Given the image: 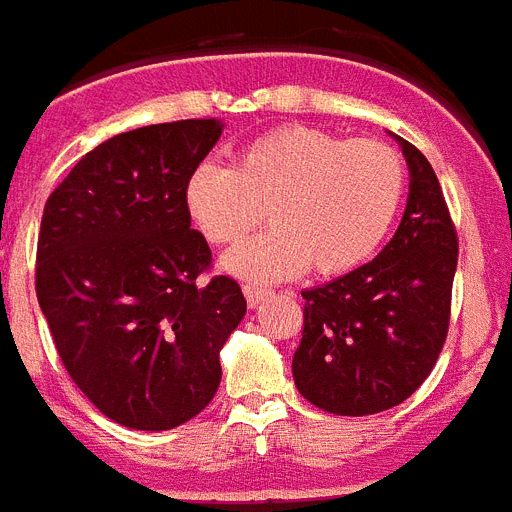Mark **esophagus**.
Instances as JSON below:
<instances>
[{"label": "esophagus", "mask_w": 512, "mask_h": 512, "mask_svg": "<svg viewBox=\"0 0 512 512\" xmlns=\"http://www.w3.org/2000/svg\"><path fill=\"white\" fill-rule=\"evenodd\" d=\"M243 292H246V300L251 308H256V305H259L261 300L269 295V290H266L264 285H256V282H248V285H243Z\"/></svg>", "instance_id": "34e87169"}]
</instances>
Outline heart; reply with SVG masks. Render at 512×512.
Returning a JSON list of instances; mask_svg holds the SVG:
<instances>
[{
  "mask_svg": "<svg viewBox=\"0 0 512 512\" xmlns=\"http://www.w3.org/2000/svg\"><path fill=\"white\" fill-rule=\"evenodd\" d=\"M406 189V163L381 139H344L310 126H282L243 144L233 165L202 163L183 202L199 233L217 246L259 225L272 227L222 259L248 282L305 272L344 274L378 251Z\"/></svg>",
  "mask_w": 512,
  "mask_h": 512,
  "instance_id": "obj_1",
  "label": "heart"
}]
</instances>
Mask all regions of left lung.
Returning a JSON list of instances; mask_svg holds the SVG:
<instances>
[{"label":"left lung","instance_id":"obj_1","mask_svg":"<svg viewBox=\"0 0 512 512\" xmlns=\"http://www.w3.org/2000/svg\"><path fill=\"white\" fill-rule=\"evenodd\" d=\"M396 142L409 165L399 230L370 264L303 292L292 378L310 404L339 417L409 399L435 368L451 323L456 227L427 157Z\"/></svg>","mask_w":512,"mask_h":512}]
</instances>
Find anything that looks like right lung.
<instances>
[{
	"label": "right lung",
	"mask_w": 512,
	"mask_h": 512,
	"mask_svg": "<svg viewBox=\"0 0 512 512\" xmlns=\"http://www.w3.org/2000/svg\"><path fill=\"white\" fill-rule=\"evenodd\" d=\"M220 134L217 119L116 134L43 207L36 295L56 352L87 399L131 430H173L202 412L246 316L235 279L199 282L212 251L183 202Z\"/></svg>",
	"instance_id": "right-lung-1"
}]
</instances>
